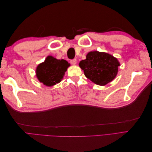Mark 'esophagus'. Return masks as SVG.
<instances>
[{
    "mask_svg": "<svg viewBox=\"0 0 152 152\" xmlns=\"http://www.w3.org/2000/svg\"><path fill=\"white\" fill-rule=\"evenodd\" d=\"M70 63L72 65H75L77 63V59H71L70 60Z\"/></svg>",
    "mask_w": 152,
    "mask_h": 152,
    "instance_id": "34e87169",
    "label": "esophagus"
}]
</instances>
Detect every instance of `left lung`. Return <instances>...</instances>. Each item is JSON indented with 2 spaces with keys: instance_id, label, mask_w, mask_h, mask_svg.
I'll list each match as a JSON object with an SVG mask.
<instances>
[{
  "instance_id": "1",
  "label": "left lung",
  "mask_w": 152,
  "mask_h": 152,
  "mask_svg": "<svg viewBox=\"0 0 152 152\" xmlns=\"http://www.w3.org/2000/svg\"><path fill=\"white\" fill-rule=\"evenodd\" d=\"M119 65L117 58L108 53L98 51L89 53L86 59L79 63L87 79L99 86L107 84L115 79Z\"/></svg>"
}]
</instances>
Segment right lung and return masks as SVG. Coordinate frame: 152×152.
Listing matches in <instances>:
<instances>
[{"label": "right lung", "mask_w": 152, "mask_h": 152, "mask_svg": "<svg viewBox=\"0 0 152 152\" xmlns=\"http://www.w3.org/2000/svg\"><path fill=\"white\" fill-rule=\"evenodd\" d=\"M69 66L70 64L65 59H57L49 56L37 68V77L45 86H54L61 80Z\"/></svg>", "instance_id": "obj_1"}]
</instances>
